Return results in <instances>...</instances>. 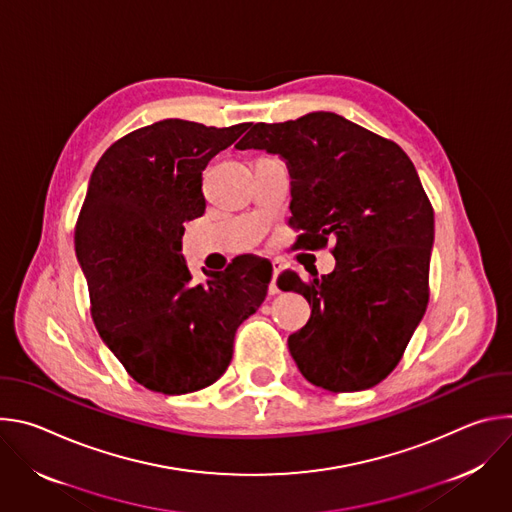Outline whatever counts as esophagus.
Returning a JSON list of instances; mask_svg holds the SVG:
<instances>
[{
	"label": "esophagus",
	"mask_w": 512,
	"mask_h": 512,
	"mask_svg": "<svg viewBox=\"0 0 512 512\" xmlns=\"http://www.w3.org/2000/svg\"><path fill=\"white\" fill-rule=\"evenodd\" d=\"M279 271H281V265L273 261V275H271V283H269V294H271V296H275L277 291H279V289H277V275H279Z\"/></svg>",
	"instance_id": "34e87169"
}]
</instances>
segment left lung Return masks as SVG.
<instances>
[{
  "label": "left lung",
  "instance_id": "left-lung-1",
  "mask_svg": "<svg viewBox=\"0 0 512 512\" xmlns=\"http://www.w3.org/2000/svg\"><path fill=\"white\" fill-rule=\"evenodd\" d=\"M249 127L237 150L279 154L289 166V225L302 247L336 239L332 273L277 277L312 308L289 352L316 387L371 389L397 367L429 302L433 206L415 166L395 141L328 111Z\"/></svg>",
  "mask_w": 512,
  "mask_h": 512
}]
</instances>
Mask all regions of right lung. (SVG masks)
Here are the masks:
<instances>
[{"mask_svg": "<svg viewBox=\"0 0 512 512\" xmlns=\"http://www.w3.org/2000/svg\"><path fill=\"white\" fill-rule=\"evenodd\" d=\"M249 127L164 119L135 129L97 162L75 227L99 336L133 381L164 395L221 379L237 328L263 304L271 267L235 259L194 281L180 249L202 216V170Z\"/></svg>", "mask_w": 512, "mask_h": 512, "instance_id": "add662e5", "label": "right lung"}]
</instances>
